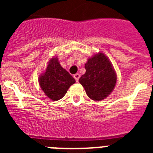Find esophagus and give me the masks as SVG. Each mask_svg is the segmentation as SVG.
I'll use <instances>...</instances> for the list:
<instances>
[{"label":"esophagus","instance_id":"esophagus-1","mask_svg":"<svg viewBox=\"0 0 153 153\" xmlns=\"http://www.w3.org/2000/svg\"><path fill=\"white\" fill-rule=\"evenodd\" d=\"M79 76H80V75H79V74H74V79H76V82H78V81H79Z\"/></svg>","mask_w":153,"mask_h":153}]
</instances>
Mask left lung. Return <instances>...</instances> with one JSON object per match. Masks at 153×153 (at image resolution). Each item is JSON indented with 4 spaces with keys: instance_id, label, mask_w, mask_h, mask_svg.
I'll return each mask as SVG.
<instances>
[{
    "instance_id": "1",
    "label": "left lung",
    "mask_w": 153,
    "mask_h": 153,
    "mask_svg": "<svg viewBox=\"0 0 153 153\" xmlns=\"http://www.w3.org/2000/svg\"><path fill=\"white\" fill-rule=\"evenodd\" d=\"M86 73L79 82L91 100L100 101L111 93L117 83V74L106 55L99 53L89 58L85 64Z\"/></svg>"
}]
</instances>
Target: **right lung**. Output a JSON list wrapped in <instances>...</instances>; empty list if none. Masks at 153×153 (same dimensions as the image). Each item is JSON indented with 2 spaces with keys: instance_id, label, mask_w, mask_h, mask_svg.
I'll return each mask as SVG.
<instances>
[{
  "instance_id": "right-lung-1",
  "label": "right lung",
  "mask_w": 153,
  "mask_h": 153,
  "mask_svg": "<svg viewBox=\"0 0 153 153\" xmlns=\"http://www.w3.org/2000/svg\"><path fill=\"white\" fill-rule=\"evenodd\" d=\"M75 82L72 76L60 66L57 57L50 60L45 72L39 78V83L44 93L53 101L63 98Z\"/></svg>"
}]
</instances>
